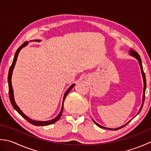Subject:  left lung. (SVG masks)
<instances>
[{"label": "left lung", "mask_w": 151, "mask_h": 151, "mask_svg": "<svg viewBox=\"0 0 151 151\" xmlns=\"http://www.w3.org/2000/svg\"><path fill=\"white\" fill-rule=\"evenodd\" d=\"M129 52H130V54L131 56H134V57H135L136 58L137 60H138L139 63V65H140L141 70H142V76H143V84H144L143 93V102H142V106H141V108H140V109H139V111H138V113H137V114H139V112L141 111V110H142V108H143V104H144V101H145V90H146V87H147V84H146V77H145V73H144V71H143V66H142V60H141L140 56H139V55L138 54V53H137V52H136V51H134L133 49H130ZM130 121L128 122V123H126L125 124L123 125V126H121V127H119V128H117V129H110V128H106V127H102V126H101V125L99 124L98 123H96V122L93 120V122H94V123H95L96 124H97L99 127H101V128H102V129H108V130H118V129H121V128H123V127H124V126H125V125H127L128 123H129Z\"/></svg>", "instance_id": "8db88e82"}]
</instances>
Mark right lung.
I'll use <instances>...</instances> for the list:
<instances>
[{
	"mask_svg": "<svg viewBox=\"0 0 151 151\" xmlns=\"http://www.w3.org/2000/svg\"><path fill=\"white\" fill-rule=\"evenodd\" d=\"M33 41H38V42H40V40H32ZM28 44V42H25L22 45H21L18 48V49L17 50V51H16V52L15 54V56H14V60H13V62H12V65L10 67V68H9V72H8V88H9V100H10V102H11V104L12 105V106L14 107V108L15 109V110L17 111L18 113L20 114L21 116L24 118L25 119H26L27 121H28V122H29L30 123L34 125H36V126H46V125H49V124H52L53 123H55V122H56L57 121L59 120V119L60 118L61 115H62V111H63V102H64V101H65V97H67V94L69 93V91L71 90V89L74 87V86H75V84H72L71 86H70L69 88L67 89V90L65 91V93H64V95H63V101H62V109H61V111L60 112V114L57 115V116L53 119H51V120H49V121H35V120H33L32 119L29 118L28 117H27L26 115H25L24 114H23V112H22L20 108H19L18 106L17 105V104L15 103V99H14V90H13V88H12V73H13V70H14V67H15V63H16V61H17V56H18V54H19V52H20V50L22 49V48L24 47L25 46H27V45Z\"/></svg>",
	"mask_w": 151,
	"mask_h": 151,
	"instance_id": "add662e5",
	"label": "right lung"
}]
</instances>
